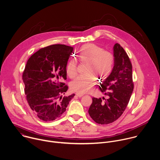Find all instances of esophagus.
<instances>
[{"label": "esophagus", "mask_w": 160, "mask_h": 160, "mask_svg": "<svg viewBox=\"0 0 160 160\" xmlns=\"http://www.w3.org/2000/svg\"><path fill=\"white\" fill-rule=\"evenodd\" d=\"M76 94V96H78L79 98H81L83 96V94H81V93H78V92H77Z\"/></svg>", "instance_id": "obj_1"}]
</instances>
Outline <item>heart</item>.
Wrapping results in <instances>:
<instances>
[{
    "label": "heart",
    "mask_w": 160,
    "mask_h": 160,
    "mask_svg": "<svg viewBox=\"0 0 160 160\" xmlns=\"http://www.w3.org/2000/svg\"><path fill=\"white\" fill-rule=\"evenodd\" d=\"M79 59L87 62L84 74L78 76L71 84V88L78 93L84 94L89 92L95 84L97 77L105 79L112 72L115 62L113 55L101 47L89 43L84 46L79 51ZM68 76L73 78L76 76V65L74 61L71 60L67 65Z\"/></svg>",
    "instance_id": "obj_1"
}]
</instances>
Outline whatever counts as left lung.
<instances>
[{"instance_id":"1","label":"left lung","mask_w":160,"mask_h":160,"mask_svg":"<svg viewBox=\"0 0 160 160\" xmlns=\"http://www.w3.org/2000/svg\"><path fill=\"white\" fill-rule=\"evenodd\" d=\"M113 56L115 62L113 70L100 87V91L108 98L93 97L88 110L92 119L102 125L112 123L122 115L134 89L132 63L124 49L118 43H115L113 47Z\"/></svg>"}]
</instances>
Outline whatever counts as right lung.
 <instances>
[{
    "mask_svg": "<svg viewBox=\"0 0 160 160\" xmlns=\"http://www.w3.org/2000/svg\"><path fill=\"white\" fill-rule=\"evenodd\" d=\"M74 48L52 45L40 49L28 59L22 74L27 102L37 117L45 122L60 117L74 97L63 96L68 86L66 67Z\"/></svg>",
    "mask_w": 160,
    "mask_h": 160,
    "instance_id": "right-lung-1",
    "label": "right lung"
}]
</instances>
